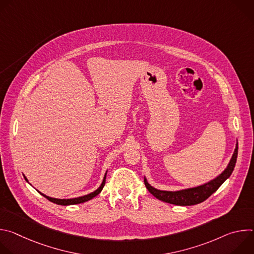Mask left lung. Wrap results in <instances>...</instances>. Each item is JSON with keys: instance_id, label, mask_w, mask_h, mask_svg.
Listing matches in <instances>:
<instances>
[{"instance_id": "obj_1", "label": "left lung", "mask_w": 254, "mask_h": 254, "mask_svg": "<svg viewBox=\"0 0 254 254\" xmlns=\"http://www.w3.org/2000/svg\"><path fill=\"white\" fill-rule=\"evenodd\" d=\"M237 154H238V141L236 139L233 155H232L227 167L225 168V170L220 175L217 176L216 178L210 180L209 182L199 185V186H196V187L181 189V190H177V191H166V190H159V189H156L155 187H153L148 182L147 178L144 176H143V182H144V185H146L147 189L149 190V192L153 196H155L157 199H159L163 202L173 204V205H179V206L196 205V204H199V203L205 201L206 199H208L230 177V175L232 174V172L234 170L235 164H236Z\"/></svg>"}]
</instances>
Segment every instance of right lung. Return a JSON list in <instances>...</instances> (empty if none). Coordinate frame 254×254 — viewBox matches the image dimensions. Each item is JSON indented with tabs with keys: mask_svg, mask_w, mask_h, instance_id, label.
<instances>
[{
	"mask_svg": "<svg viewBox=\"0 0 254 254\" xmlns=\"http://www.w3.org/2000/svg\"><path fill=\"white\" fill-rule=\"evenodd\" d=\"M106 173H107V171L105 172V174H104V177H103V180H102V182H101V184H100V186L96 189V190H94L93 192H91V193H89V194H87V195H84V196H80V197H77V198H70V199H58V198H53V197H49V196H47V195H45V194H43V193H41L40 191H38L42 196H44L46 199H48L50 202H52V203H55V204H57V205H62V206H69V205H76V204H81V203H84V202H87V201H89V200H91L92 198H94L95 196H97L100 192H101V190L103 189V187H104V184H105V179H106ZM24 176V178H25V180L27 181V182L29 183V181H28V179L26 178V176L25 175H23ZM30 184V183H29ZM31 185V184H30ZM32 186V185H31Z\"/></svg>",
	"mask_w": 254,
	"mask_h": 254,
	"instance_id": "1",
	"label": "right lung"
}]
</instances>
